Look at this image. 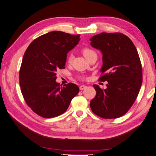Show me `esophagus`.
I'll use <instances>...</instances> for the list:
<instances>
[{"instance_id":"34e87169","label":"esophagus","mask_w":156,"mask_h":156,"mask_svg":"<svg viewBox=\"0 0 156 156\" xmlns=\"http://www.w3.org/2000/svg\"><path fill=\"white\" fill-rule=\"evenodd\" d=\"M86 86H85V85H81L80 86V90H84L85 88H86Z\"/></svg>"}]
</instances>
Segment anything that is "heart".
<instances>
[{"label":"heart","mask_w":156,"mask_h":156,"mask_svg":"<svg viewBox=\"0 0 156 156\" xmlns=\"http://www.w3.org/2000/svg\"><path fill=\"white\" fill-rule=\"evenodd\" d=\"M82 53L84 54V56H85L86 59H88L90 56L92 55V54H96V52L94 51L93 50L90 49V48H84L82 50ZM72 60H73V55H72V54H70L68 58V62L69 63H70L72 61Z\"/></svg>","instance_id":"heart-1"}]
</instances>
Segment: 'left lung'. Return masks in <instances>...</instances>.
Masks as SVG:
<instances>
[{
    "label": "left lung",
    "mask_w": 156,
    "mask_h": 156,
    "mask_svg": "<svg viewBox=\"0 0 156 156\" xmlns=\"http://www.w3.org/2000/svg\"><path fill=\"white\" fill-rule=\"evenodd\" d=\"M90 44L102 54L104 74L100 81L107 88L93 85L96 95L90 101L92 111L98 116L117 118L132 107L142 83V69L138 53L132 41L122 33L102 32L90 40Z\"/></svg>",
    "instance_id": "8db88e82"
}]
</instances>
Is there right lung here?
<instances>
[{"label": "right lung", "mask_w": 156, "mask_h": 156, "mask_svg": "<svg viewBox=\"0 0 156 156\" xmlns=\"http://www.w3.org/2000/svg\"><path fill=\"white\" fill-rule=\"evenodd\" d=\"M80 34L52 31L36 38L22 62L19 80L25 102L36 114L53 118L64 113L79 88L73 83L60 87L56 71L65 68L67 54L76 46Z\"/></svg>", "instance_id": "add662e5"}]
</instances>
